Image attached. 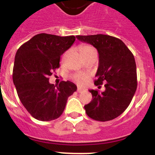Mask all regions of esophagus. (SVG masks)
I'll list each match as a JSON object with an SVG mask.
<instances>
[{
	"label": "esophagus",
	"instance_id": "1",
	"mask_svg": "<svg viewBox=\"0 0 155 155\" xmlns=\"http://www.w3.org/2000/svg\"><path fill=\"white\" fill-rule=\"evenodd\" d=\"M84 91V90L83 89V88H81V87H78V90H77V91H78V93H81V92H83Z\"/></svg>",
	"mask_w": 155,
	"mask_h": 155
}]
</instances>
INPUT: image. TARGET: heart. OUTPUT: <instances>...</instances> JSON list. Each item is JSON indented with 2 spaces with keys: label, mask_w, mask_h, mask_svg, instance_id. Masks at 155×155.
Wrapping results in <instances>:
<instances>
[{
  "label": "heart",
  "mask_w": 155,
  "mask_h": 155,
  "mask_svg": "<svg viewBox=\"0 0 155 155\" xmlns=\"http://www.w3.org/2000/svg\"><path fill=\"white\" fill-rule=\"evenodd\" d=\"M79 50H80V53L81 54V56L86 55L87 53H91L92 51H95L94 48L92 47L90 45L87 44H83L81 46H80L79 47ZM74 80L79 84H85L89 78V76L88 74H75L74 76Z\"/></svg>",
  "instance_id": "obj_1"
}]
</instances>
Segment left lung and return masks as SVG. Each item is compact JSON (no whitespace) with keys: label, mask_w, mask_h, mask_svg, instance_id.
<instances>
[{"label":"left lung","mask_w":155,"mask_h":155,"mask_svg":"<svg viewBox=\"0 0 155 155\" xmlns=\"http://www.w3.org/2000/svg\"><path fill=\"white\" fill-rule=\"evenodd\" d=\"M78 39L92 45L99 55L94 84L105 89L90 90L91 102L84 105L92 120L105 122L118 117L132 101L137 86L136 62L133 53L121 39L108 35H77Z\"/></svg>","instance_id":"obj_1"}]
</instances>
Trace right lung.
<instances>
[{"instance_id": "1", "label": "right lung", "mask_w": 155, "mask_h": 155, "mask_svg": "<svg viewBox=\"0 0 155 155\" xmlns=\"http://www.w3.org/2000/svg\"><path fill=\"white\" fill-rule=\"evenodd\" d=\"M75 41V36L40 33L17 50L13 68V82L18 98L32 117L50 121L62 115L68 97L77 86L62 81L50 84L49 77L60 68L61 56Z\"/></svg>"}]
</instances>
